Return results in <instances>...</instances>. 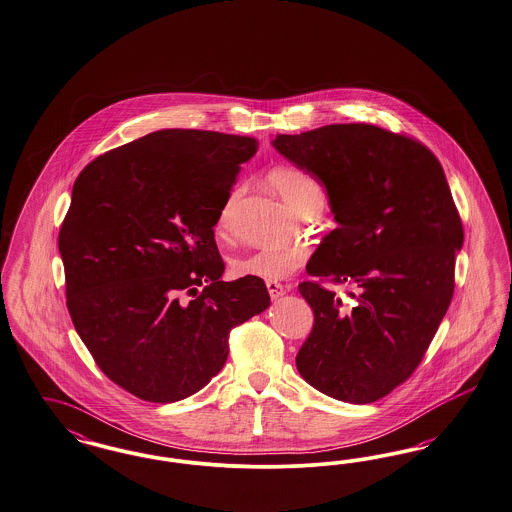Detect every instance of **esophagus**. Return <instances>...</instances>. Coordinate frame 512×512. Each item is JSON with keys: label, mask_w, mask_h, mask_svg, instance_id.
Here are the masks:
<instances>
[{"label": "esophagus", "mask_w": 512, "mask_h": 512, "mask_svg": "<svg viewBox=\"0 0 512 512\" xmlns=\"http://www.w3.org/2000/svg\"><path fill=\"white\" fill-rule=\"evenodd\" d=\"M266 289H268V293H270V297L276 301V299H280L284 293H286V287L282 286V284H278V282H266Z\"/></svg>", "instance_id": "1"}]
</instances>
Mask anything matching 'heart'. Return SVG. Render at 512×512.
Returning a JSON list of instances; mask_svg holds the SVG:
<instances>
[{"label": "heart", "instance_id": "b5f03b06", "mask_svg": "<svg viewBox=\"0 0 512 512\" xmlns=\"http://www.w3.org/2000/svg\"><path fill=\"white\" fill-rule=\"evenodd\" d=\"M268 183L299 215H307L308 211L316 207H324V186L312 173L301 167L280 165L270 171ZM236 200L238 192H232L221 211V226L228 225ZM307 257V247L303 246L263 247L249 255L238 257L232 263V272L240 278L280 282L303 265Z\"/></svg>", "mask_w": 512, "mask_h": 512}]
</instances>
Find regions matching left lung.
I'll return each instance as SVG.
<instances>
[{
	"mask_svg": "<svg viewBox=\"0 0 512 512\" xmlns=\"http://www.w3.org/2000/svg\"><path fill=\"white\" fill-rule=\"evenodd\" d=\"M272 146L326 186L337 228L308 261L314 278L354 284L350 312L320 282L299 291L314 326L295 362L314 389L369 404L421 364L453 297L463 225L427 146L369 123H333Z\"/></svg>",
	"mask_w": 512,
	"mask_h": 512,
	"instance_id": "8db88e82",
	"label": "left lung"
}]
</instances>
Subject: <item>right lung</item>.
Segmentation results:
<instances>
[{
    "instance_id": "right-lung-1",
    "label": "right lung",
    "mask_w": 512,
    "mask_h": 512,
    "mask_svg": "<svg viewBox=\"0 0 512 512\" xmlns=\"http://www.w3.org/2000/svg\"><path fill=\"white\" fill-rule=\"evenodd\" d=\"M253 137L162 129L93 160L59 234L66 307L104 375L146 402L204 389L230 329L270 305L265 282H223L213 226Z\"/></svg>"
}]
</instances>
